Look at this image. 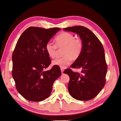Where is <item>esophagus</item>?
Segmentation results:
<instances>
[{"mask_svg":"<svg viewBox=\"0 0 121 121\" xmlns=\"http://www.w3.org/2000/svg\"><path fill=\"white\" fill-rule=\"evenodd\" d=\"M61 73L63 74V72H64V69H63L62 68H61Z\"/></svg>","mask_w":121,"mask_h":121,"instance_id":"esophagus-1","label":"esophagus"}]
</instances>
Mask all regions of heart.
Returning a JSON list of instances; mask_svg holds the SVG:
<instances>
[{
  "label": "heart",
  "instance_id": "b5f03b06",
  "mask_svg": "<svg viewBox=\"0 0 121 121\" xmlns=\"http://www.w3.org/2000/svg\"><path fill=\"white\" fill-rule=\"evenodd\" d=\"M55 45L48 42L45 50L51 58L54 59L57 54V48L62 50V57L52 61L53 65L61 68H65L71 63L72 60L75 61L81 56L83 50V42L81 38L75 37L74 35L69 32L63 31L56 36L54 39Z\"/></svg>",
  "mask_w": 121,
  "mask_h": 121
}]
</instances>
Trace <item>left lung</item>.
Instances as JSON below:
<instances>
[{
    "mask_svg": "<svg viewBox=\"0 0 121 121\" xmlns=\"http://www.w3.org/2000/svg\"><path fill=\"white\" fill-rule=\"evenodd\" d=\"M77 33L83 42V50L80 57L70 67L81 69V73L70 69L64 71L69 77L68 90L73 98L81 101L92 99L102 91L106 84L108 66L102 43L87 28L73 26L63 29Z\"/></svg>",
    "mask_w": 121,
    "mask_h": 121,
    "instance_id": "1",
    "label": "left lung"
}]
</instances>
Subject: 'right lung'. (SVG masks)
Wrapping results in <instances>:
<instances>
[{
  "instance_id": "right-lung-1",
  "label": "right lung",
  "mask_w": 121,
  "mask_h": 121,
  "mask_svg": "<svg viewBox=\"0 0 121 121\" xmlns=\"http://www.w3.org/2000/svg\"><path fill=\"white\" fill-rule=\"evenodd\" d=\"M60 30L30 27L16 44L12 55V74L17 91L28 101L40 102L49 97L54 82L61 74L56 65L45 70L51 63L45 46Z\"/></svg>"
}]
</instances>
